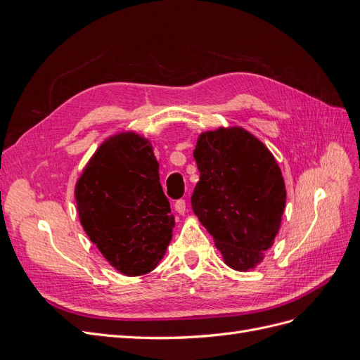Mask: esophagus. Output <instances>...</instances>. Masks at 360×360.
I'll use <instances>...</instances> for the list:
<instances>
[{
  "label": "esophagus",
  "instance_id": "34e87169",
  "mask_svg": "<svg viewBox=\"0 0 360 360\" xmlns=\"http://www.w3.org/2000/svg\"><path fill=\"white\" fill-rule=\"evenodd\" d=\"M174 209H176V212L179 214H184V213H186V201H184V200H177L176 204H174Z\"/></svg>",
  "mask_w": 360,
  "mask_h": 360
}]
</instances>
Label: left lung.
I'll return each instance as SVG.
<instances>
[{"instance_id":"8db88e82","label":"left lung","mask_w":360,"mask_h":360,"mask_svg":"<svg viewBox=\"0 0 360 360\" xmlns=\"http://www.w3.org/2000/svg\"><path fill=\"white\" fill-rule=\"evenodd\" d=\"M200 181L192 210L209 231L225 264L255 269L279 231L287 191L278 162L243 127L202 132L193 150Z\"/></svg>"}]
</instances>
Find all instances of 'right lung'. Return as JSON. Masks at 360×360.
<instances>
[{"label":"right lung","mask_w":360,"mask_h":360,"mask_svg":"<svg viewBox=\"0 0 360 360\" xmlns=\"http://www.w3.org/2000/svg\"><path fill=\"white\" fill-rule=\"evenodd\" d=\"M79 221L120 274L146 275L167 252L176 225L150 141L135 132L101 144L75 186Z\"/></svg>","instance_id":"1"}]
</instances>
